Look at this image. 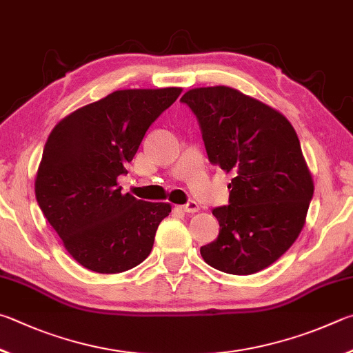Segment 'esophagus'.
<instances>
[{
  "mask_svg": "<svg viewBox=\"0 0 353 353\" xmlns=\"http://www.w3.org/2000/svg\"><path fill=\"white\" fill-rule=\"evenodd\" d=\"M178 208H180L181 211L188 212V214H195V212H199V211H200L199 203H195V201H189L188 205H183V206H178Z\"/></svg>",
  "mask_w": 353,
  "mask_h": 353,
  "instance_id": "34e87169",
  "label": "esophagus"
}]
</instances>
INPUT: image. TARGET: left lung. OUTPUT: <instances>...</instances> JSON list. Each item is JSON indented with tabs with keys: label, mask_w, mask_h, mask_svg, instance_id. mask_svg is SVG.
<instances>
[{
	"label": "left lung",
	"mask_w": 353,
	"mask_h": 353,
	"mask_svg": "<svg viewBox=\"0 0 353 353\" xmlns=\"http://www.w3.org/2000/svg\"><path fill=\"white\" fill-rule=\"evenodd\" d=\"M200 122L211 164L231 173L230 206L215 208L217 240L201 257L223 273L248 276L274 263L305 225L314 184L299 138L276 108L231 86L184 92Z\"/></svg>",
	"instance_id": "left-lung-1"
}]
</instances>
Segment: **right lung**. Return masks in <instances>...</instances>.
I'll use <instances>...</instances> for the list:
<instances>
[{"label":"right lung","instance_id":"add662e5","mask_svg":"<svg viewBox=\"0 0 353 353\" xmlns=\"http://www.w3.org/2000/svg\"><path fill=\"white\" fill-rule=\"evenodd\" d=\"M183 88L117 90L65 116L52 128L35 176L41 212L65 250L86 270L122 273L150 254L170 203L122 194L117 176L152 122Z\"/></svg>","mask_w":353,"mask_h":353}]
</instances>
